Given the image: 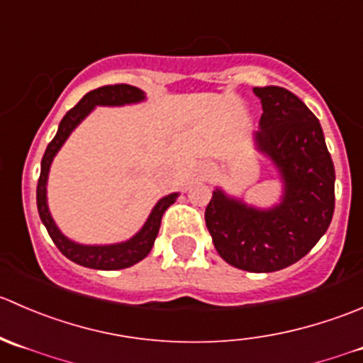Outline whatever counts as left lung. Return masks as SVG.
Returning a JSON list of instances; mask_svg holds the SVG:
<instances>
[{"mask_svg": "<svg viewBox=\"0 0 363 363\" xmlns=\"http://www.w3.org/2000/svg\"><path fill=\"white\" fill-rule=\"evenodd\" d=\"M254 93L263 106L254 141L281 173L282 201L259 210L217 189L204 220L222 259L268 274L302 259L326 233L335 206V169L318 118L295 93L281 86Z\"/></svg>", "mask_w": 363, "mask_h": 363, "instance_id": "left-lung-1", "label": "left lung"}]
</instances>
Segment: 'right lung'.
Returning <instances> with one entry per match:
<instances>
[{
  "mask_svg": "<svg viewBox=\"0 0 363 363\" xmlns=\"http://www.w3.org/2000/svg\"><path fill=\"white\" fill-rule=\"evenodd\" d=\"M141 100H145V93L130 84H107L86 93L79 100L77 106L72 107L65 114L63 120L60 121L58 132H56L55 139L49 143L48 150H45L44 157H42L40 178H38L37 185L38 215H40V220L44 222L49 236H51L55 245L60 249V252L67 256L70 261H74V263L81 264V267L95 268V270H121V268H128L132 264L139 263L141 259H145L150 254V250H152L153 243H155L157 235H159L164 211L178 197V194H169V196L162 197L155 204L148 220L145 222V225H143L138 235H134L127 242L113 243V245H81V243L72 242L60 231L58 225L52 220L51 213H49L48 189H45L49 167H51V162L56 153H58V150L67 141L68 135L72 134V130L91 113L95 106H125V104H135L141 102Z\"/></svg>",
  "mask_w": 363,
  "mask_h": 363,
  "instance_id": "right-lung-1",
  "label": "right lung"
}]
</instances>
